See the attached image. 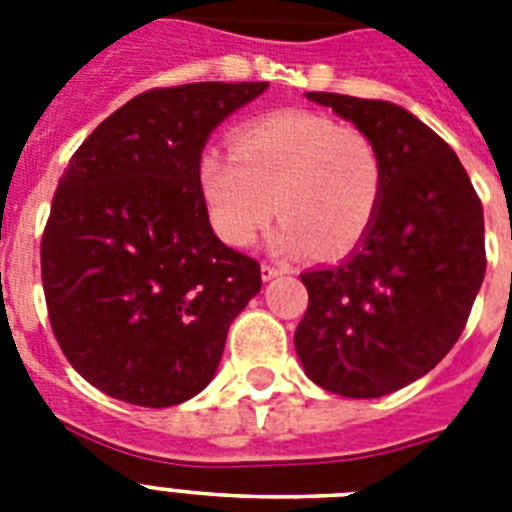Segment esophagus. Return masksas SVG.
Segmentation results:
<instances>
[{
  "label": "esophagus",
  "mask_w": 512,
  "mask_h": 512,
  "mask_svg": "<svg viewBox=\"0 0 512 512\" xmlns=\"http://www.w3.org/2000/svg\"><path fill=\"white\" fill-rule=\"evenodd\" d=\"M260 273H263V281H273L276 276H281L283 268H278V265L263 263V265H260Z\"/></svg>",
  "instance_id": "1"
}]
</instances>
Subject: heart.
Here are the masks:
<instances>
[{
	"instance_id": "1",
	"label": "heart",
	"mask_w": 512,
	"mask_h": 512,
	"mask_svg": "<svg viewBox=\"0 0 512 512\" xmlns=\"http://www.w3.org/2000/svg\"><path fill=\"white\" fill-rule=\"evenodd\" d=\"M210 223L231 247L257 242L281 213L270 247L281 255L338 257L362 242L385 184L372 137L315 111H276L234 132L231 150L210 145L197 161Z\"/></svg>"
}]
</instances>
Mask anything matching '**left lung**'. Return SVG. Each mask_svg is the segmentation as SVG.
Returning <instances> with one entry per match:
<instances>
[{
  "instance_id": "obj_1",
  "label": "left lung",
  "mask_w": 512,
  "mask_h": 512,
  "mask_svg": "<svg viewBox=\"0 0 512 512\" xmlns=\"http://www.w3.org/2000/svg\"><path fill=\"white\" fill-rule=\"evenodd\" d=\"M307 98L372 137L385 184L351 255L302 273L309 307L294 346L320 388L380 398L435 369L466 328L487 270L482 203L453 148L403 106Z\"/></svg>"
}]
</instances>
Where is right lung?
<instances>
[{"label":"right lung","instance_id":"right-lung-1","mask_svg":"<svg viewBox=\"0 0 512 512\" xmlns=\"http://www.w3.org/2000/svg\"><path fill=\"white\" fill-rule=\"evenodd\" d=\"M268 83L140 93L70 158L51 200L41 278L72 367L124 403L163 409L213 380L260 265L213 234L197 161Z\"/></svg>","mask_w":512,"mask_h":512}]
</instances>
